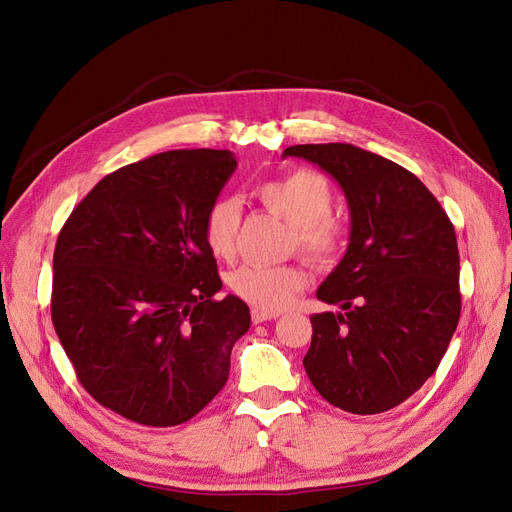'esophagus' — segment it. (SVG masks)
I'll return each instance as SVG.
<instances>
[{"instance_id":"obj_1","label":"esophagus","mask_w":512,"mask_h":512,"mask_svg":"<svg viewBox=\"0 0 512 512\" xmlns=\"http://www.w3.org/2000/svg\"><path fill=\"white\" fill-rule=\"evenodd\" d=\"M280 314L276 311H263V309H253L251 311V320L253 324H261V322H268V320H276Z\"/></svg>"}]
</instances>
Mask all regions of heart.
Masks as SVG:
<instances>
[{
  "mask_svg": "<svg viewBox=\"0 0 512 512\" xmlns=\"http://www.w3.org/2000/svg\"><path fill=\"white\" fill-rule=\"evenodd\" d=\"M257 201L270 213L282 217L293 228V247L307 259L328 263L345 247V226L332 215L335 188L314 169H293L278 180L255 188ZM240 228V207L232 198H217L203 215V240L215 259H230L236 251ZM228 286L234 297L255 309L280 311L305 286V274L295 265L261 268L242 265L230 274Z\"/></svg>",
  "mask_w": 512,
  "mask_h": 512,
  "instance_id": "1",
  "label": "heart"
}]
</instances>
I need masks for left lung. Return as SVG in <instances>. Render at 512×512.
<instances>
[{
	"instance_id": "obj_1",
	"label": "left lung",
	"mask_w": 512,
	"mask_h": 512,
	"mask_svg": "<svg viewBox=\"0 0 512 512\" xmlns=\"http://www.w3.org/2000/svg\"><path fill=\"white\" fill-rule=\"evenodd\" d=\"M343 188L349 247L318 288L343 311L311 316V385L351 414L387 412L437 370L460 318L456 232L414 173L351 144L288 146Z\"/></svg>"
}]
</instances>
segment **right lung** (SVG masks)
<instances>
[{
  "label": "right lung",
  "mask_w": 512,
  "mask_h": 512,
  "mask_svg": "<svg viewBox=\"0 0 512 512\" xmlns=\"http://www.w3.org/2000/svg\"><path fill=\"white\" fill-rule=\"evenodd\" d=\"M236 169L230 150H167L125 165L73 209L54 249L52 322L83 389L119 416L175 427L226 385L249 330L221 288L203 215Z\"/></svg>",
  "instance_id": "1"
}]
</instances>
